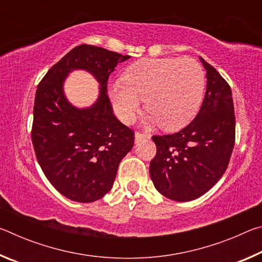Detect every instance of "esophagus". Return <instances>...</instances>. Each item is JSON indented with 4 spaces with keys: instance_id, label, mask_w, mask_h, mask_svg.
Segmentation results:
<instances>
[{
    "instance_id": "1",
    "label": "esophagus",
    "mask_w": 262,
    "mask_h": 262,
    "mask_svg": "<svg viewBox=\"0 0 262 262\" xmlns=\"http://www.w3.org/2000/svg\"><path fill=\"white\" fill-rule=\"evenodd\" d=\"M147 139H148V135L142 134V133H136L135 134V143H140V142L147 140Z\"/></svg>"
}]
</instances>
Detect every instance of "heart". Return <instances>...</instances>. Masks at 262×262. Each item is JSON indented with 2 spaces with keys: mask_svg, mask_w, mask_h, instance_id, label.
I'll return each instance as SVG.
<instances>
[{
  "mask_svg": "<svg viewBox=\"0 0 262 262\" xmlns=\"http://www.w3.org/2000/svg\"><path fill=\"white\" fill-rule=\"evenodd\" d=\"M123 81L108 89L110 101L117 117L130 123L142 103L149 113L145 123L167 130L184 127L198 112L205 91V73L189 57L145 59L126 70Z\"/></svg>",
  "mask_w": 262,
  "mask_h": 262,
  "instance_id": "b5f03b06",
  "label": "heart"
}]
</instances>
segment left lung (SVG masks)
<instances>
[{"mask_svg": "<svg viewBox=\"0 0 262 262\" xmlns=\"http://www.w3.org/2000/svg\"><path fill=\"white\" fill-rule=\"evenodd\" d=\"M207 86L201 108L187 127L154 136L157 154L150 177L159 193L173 201H192L207 193L227 170L234 145L231 89L220 73L199 56Z\"/></svg>", "mask_w": 262, "mask_h": 262, "instance_id": "8db88e82", "label": "left lung"}]
</instances>
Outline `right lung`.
Masks as SVG:
<instances>
[{"label": "right lung", "instance_id": "1", "mask_svg": "<svg viewBox=\"0 0 262 262\" xmlns=\"http://www.w3.org/2000/svg\"><path fill=\"white\" fill-rule=\"evenodd\" d=\"M129 55L79 45L48 70L39 83L33 107L32 143L46 178L70 200L89 203L112 188L121 159L134 145V133L114 117L107 81ZM84 70L100 83L99 97L77 108L64 94L70 72Z\"/></svg>", "mask_w": 262, "mask_h": 262}]
</instances>
